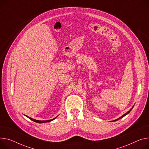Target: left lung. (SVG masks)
I'll use <instances>...</instances> for the list:
<instances>
[{"instance_id":"obj_1","label":"left lung","mask_w":149,"mask_h":149,"mask_svg":"<svg viewBox=\"0 0 149 149\" xmlns=\"http://www.w3.org/2000/svg\"><path fill=\"white\" fill-rule=\"evenodd\" d=\"M133 107H134V106H133V107H132V108H131L130 109V111H127V113H126L125 114H123V116H122L121 117H120L119 118H117V119H116V120H113L112 122H116V121H117V120H119V119H120V118H123V117H125V116H126V115H127V114H129V113H130V111H131V110H132V108H133Z\"/></svg>"}]
</instances>
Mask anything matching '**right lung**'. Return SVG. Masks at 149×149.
<instances>
[{
  "label": "right lung",
  "instance_id": "obj_1",
  "mask_svg": "<svg viewBox=\"0 0 149 149\" xmlns=\"http://www.w3.org/2000/svg\"><path fill=\"white\" fill-rule=\"evenodd\" d=\"M25 116H26L27 117H28L29 119H31V120H32V121H33V122H36V123H46V122H51V121H52V120H54L55 118H57V117L58 116H57V117H56L55 118H53V119H51V120H35V119H33V118H31V117H29V116H26V115H24Z\"/></svg>",
  "mask_w": 149,
  "mask_h": 149
}]
</instances>
